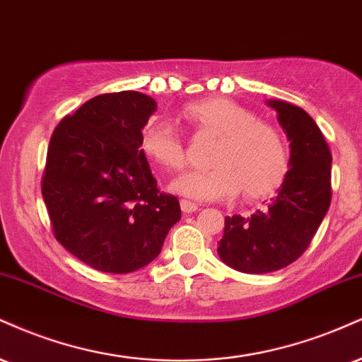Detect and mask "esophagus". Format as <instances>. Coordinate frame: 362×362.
<instances>
[{"label": "esophagus", "mask_w": 362, "mask_h": 362, "mask_svg": "<svg viewBox=\"0 0 362 362\" xmlns=\"http://www.w3.org/2000/svg\"><path fill=\"white\" fill-rule=\"evenodd\" d=\"M180 207H182V212H185V214H192V212L199 211V204L190 202V200L187 199L180 200Z\"/></svg>", "instance_id": "1"}]
</instances>
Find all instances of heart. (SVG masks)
<instances>
[{
    "mask_svg": "<svg viewBox=\"0 0 362 362\" xmlns=\"http://www.w3.org/2000/svg\"><path fill=\"white\" fill-rule=\"evenodd\" d=\"M180 116L197 133L219 138L207 170H189L172 189L197 200H224L243 190L246 199L275 194L290 172L285 134L256 112L228 98H207L185 104ZM139 148L148 160L165 170L185 165V145L172 121L150 117L141 128Z\"/></svg>",
    "mask_w": 362,
    "mask_h": 362,
    "instance_id": "1",
    "label": "heart"
}]
</instances>
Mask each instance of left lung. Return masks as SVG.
<instances>
[{"label": "left lung", "mask_w": 362, "mask_h": 362, "mask_svg": "<svg viewBox=\"0 0 362 362\" xmlns=\"http://www.w3.org/2000/svg\"><path fill=\"white\" fill-rule=\"evenodd\" d=\"M288 134L290 172L278 195L251 217H226L221 259L243 273H272L297 261L310 246L332 199V153L302 107L268 101Z\"/></svg>", "instance_id": "1"}]
</instances>
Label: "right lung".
<instances>
[{
	"label": "right lung",
	"instance_id": "obj_1",
	"mask_svg": "<svg viewBox=\"0 0 362 362\" xmlns=\"http://www.w3.org/2000/svg\"><path fill=\"white\" fill-rule=\"evenodd\" d=\"M155 110L153 99L136 90L95 95L50 138L42 195L52 233L98 272L146 267L182 217L178 199L160 192L139 148Z\"/></svg>",
	"mask_w": 362,
	"mask_h": 362
}]
</instances>
